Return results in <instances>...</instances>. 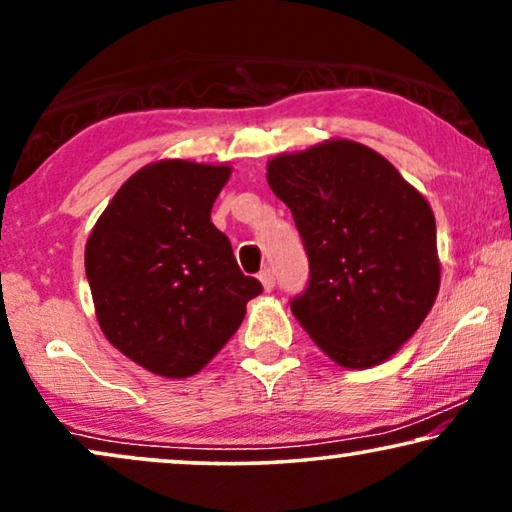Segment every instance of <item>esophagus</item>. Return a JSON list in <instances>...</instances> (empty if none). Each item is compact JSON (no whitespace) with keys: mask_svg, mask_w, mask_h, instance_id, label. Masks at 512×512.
<instances>
[{"mask_svg":"<svg viewBox=\"0 0 512 512\" xmlns=\"http://www.w3.org/2000/svg\"><path fill=\"white\" fill-rule=\"evenodd\" d=\"M258 279H261V284H263L265 291L275 289V277H272V270L270 268H263L261 272H258Z\"/></svg>","mask_w":512,"mask_h":512,"instance_id":"obj_1","label":"esophagus"}]
</instances>
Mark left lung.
<instances>
[{
	"instance_id": "1",
	"label": "left lung",
	"mask_w": 512,
	"mask_h": 512,
	"mask_svg": "<svg viewBox=\"0 0 512 512\" xmlns=\"http://www.w3.org/2000/svg\"><path fill=\"white\" fill-rule=\"evenodd\" d=\"M268 184L291 209L310 261L293 317L342 368L387 361L438 296L429 202L387 158L349 139L272 158Z\"/></svg>"
}]
</instances>
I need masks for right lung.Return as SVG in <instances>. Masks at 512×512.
<instances>
[{"label": "right lung", "mask_w": 512, "mask_h": 512, "mask_svg": "<svg viewBox=\"0 0 512 512\" xmlns=\"http://www.w3.org/2000/svg\"><path fill=\"white\" fill-rule=\"evenodd\" d=\"M230 172L191 160L146 165L118 188L86 242L102 333L153 375L181 380L205 368L263 291L212 223Z\"/></svg>", "instance_id": "right-lung-1"}]
</instances>
